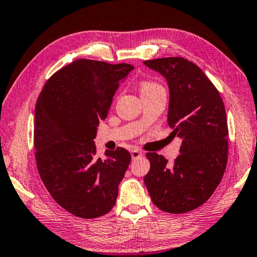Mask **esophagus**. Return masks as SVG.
<instances>
[{"mask_svg": "<svg viewBox=\"0 0 257 257\" xmlns=\"http://www.w3.org/2000/svg\"><path fill=\"white\" fill-rule=\"evenodd\" d=\"M143 156V153L139 151L138 149H133V150H131V157H132V159H136V158H139V157H142Z\"/></svg>", "mask_w": 257, "mask_h": 257, "instance_id": "esophagus-1", "label": "esophagus"}]
</instances>
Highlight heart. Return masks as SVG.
I'll return each mask as SVG.
<instances>
[{
  "label": "heart",
  "instance_id": "heart-1",
  "mask_svg": "<svg viewBox=\"0 0 257 257\" xmlns=\"http://www.w3.org/2000/svg\"><path fill=\"white\" fill-rule=\"evenodd\" d=\"M139 91H141L142 95H146L158 91H164V88H163L159 84H157V82L151 81V80H144V81L141 82Z\"/></svg>",
  "mask_w": 257,
  "mask_h": 257
}]
</instances>
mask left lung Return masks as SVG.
I'll use <instances>...</instances> for the list:
<instances>
[{
    "instance_id": "8db88e82",
    "label": "left lung",
    "mask_w": 257,
    "mask_h": 257,
    "mask_svg": "<svg viewBox=\"0 0 257 257\" xmlns=\"http://www.w3.org/2000/svg\"><path fill=\"white\" fill-rule=\"evenodd\" d=\"M165 76L170 88L168 122L182 139L172 163L148 152L150 171L144 183L153 204L169 214H184L208 201L228 162V122L224 104L204 72L181 56L146 60Z\"/></svg>"
}]
</instances>
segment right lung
Instances as JSON below:
<instances>
[{
    "label": "right lung",
    "mask_w": 257,
    "mask_h": 257,
    "mask_svg": "<svg viewBox=\"0 0 257 257\" xmlns=\"http://www.w3.org/2000/svg\"><path fill=\"white\" fill-rule=\"evenodd\" d=\"M132 69L128 63L75 60L46 81L36 101L39 175L53 199L76 217H100L115 204L131 155L116 148L106 151L105 159L96 158L93 139Z\"/></svg>",
    "instance_id": "right-lung-1"
}]
</instances>
